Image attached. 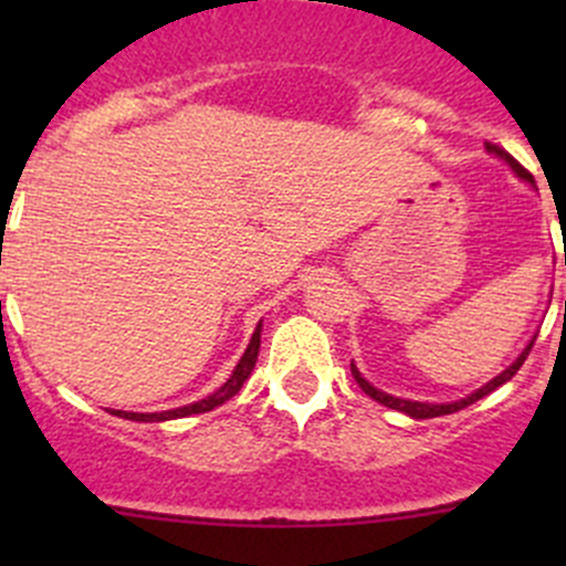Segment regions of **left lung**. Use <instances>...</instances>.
<instances>
[{"label":"left lung","mask_w":566,"mask_h":566,"mask_svg":"<svg viewBox=\"0 0 566 566\" xmlns=\"http://www.w3.org/2000/svg\"><path fill=\"white\" fill-rule=\"evenodd\" d=\"M484 147H488V153H493V156L504 158V161L510 164V167H512V172H515L517 177H523V180L534 182V177H531L528 169H523L521 164H517L515 158H512L510 153L504 150V147L493 145V142H488V145H484ZM534 339H536V336H534ZM534 339L528 342V345H526V350H523L521 356L515 358V364H512V367H506L504 373H501V375H495V378L490 380V384H484L482 389H476V391H473V394H468V397L458 399V402H443V405H432V402H410V399H399V397H391V394H386V391L375 389V386L369 384V380H364V378H361V373H358V367H356V364H350V373H353V378H356V384L361 386V391H364V394H369V397H373L375 402L386 405V408H391V410H402V413H408L410 419H436V416L458 413V410L468 408V405H473V402H476V399L488 397L490 391H495V389H499V386H504L506 380H512V378H515V375H517V369H521V367H523V361H526V356H528V353H531V347H534Z\"/></svg>","instance_id":"left-lung-1"}]
</instances>
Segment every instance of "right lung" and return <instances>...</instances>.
I'll list each match as a JSON object with an SVG mask.
<instances>
[{
	"mask_svg": "<svg viewBox=\"0 0 566 566\" xmlns=\"http://www.w3.org/2000/svg\"><path fill=\"white\" fill-rule=\"evenodd\" d=\"M260 331H262V325H256L254 334H251L247 353L241 356L238 367L232 369L230 380H227L219 391L210 394V397L199 399V402H191V405H182V408H175V410H161V413H128V410H112V413L119 416V419H130V421H169V419H182V416L208 413V410L219 408V405H224L227 399L235 397V394L241 391V386L247 384L251 369H254L256 353H260Z\"/></svg>",
	"mask_w": 566,
	"mask_h": 566,
	"instance_id": "obj_1",
	"label": "right lung"
}]
</instances>
